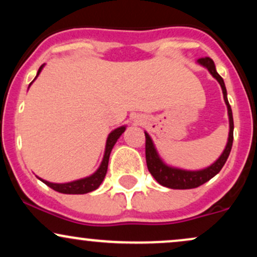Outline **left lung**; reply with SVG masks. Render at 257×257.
<instances>
[{
    "label": "left lung",
    "instance_id": "8db88e82",
    "mask_svg": "<svg viewBox=\"0 0 257 257\" xmlns=\"http://www.w3.org/2000/svg\"><path fill=\"white\" fill-rule=\"evenodd\" d=\"M200 66L205 67L210 75L219 82L222 89L223 100L227 106V113H228V122H229V132L228 139H227V144L223 152L216 161L214 162L211 166L204 168V169L199 170H186L180 169V168L168 166L166 162L161 158L158 155L157 149H156L155 144H153L151 137L149 133L145 132L146 137V163L149 172L156 179L158 184L168 188H174V190H190V188H196L198 186L205 184L211 178H214L216 174L222 169L225 166L227 158H228L229 152H231L232 144H233V116H232V108L229 106L228 99H227V90L225 87V82L221 76L217 73L216 67H215L214 61L210 58H202L197 60Z\"/></svg>",
    "mask_w": 257,
    "mask_h": 257
}]
</instances>
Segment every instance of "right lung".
I'll use <instances>...</instances> for the list:
<instances>
[{
	"label": "right lung",
	"instance_id": "add662e5",
	"mask_svg": "<svg viewBox=\"0 0 257 257\" xmlns=\"http://www.w3.org/2000/svg\"><path fill=\"white\" fill-rule=\"evenodd\" d=\"M43 66H44V64L40 67V69H38L37 75H36V77H35V79L38 77V75H40L41 71H42ZM34 81L29 84V87L34 83ZM125 128H126V125L118 126V128H116L114 131H112L110 134H108L107 140H106L104 157H102L101 163H100V166L98 169H96V172L91 174V175L87 176V178H83V179L75 180V181L65 182V184H54V182H49V181H47V180H43L41 178H38V179H40L42 182H44L47 186H49V187L53 188L54 191H57V192L65 193V194H84V193H89V192H91V191L96 190V188L101 185V182L104 181L106 173H107L108 158H110V153L112 151V149H113L114 144L117 143V140H118L120 135L124 133Z\"/></svg>",
	"mask_w": 257,
	"mask_h": 257
}]
</instances>
